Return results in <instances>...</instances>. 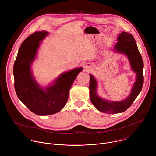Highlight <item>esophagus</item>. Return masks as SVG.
Segmentation results:
<instances>
[{
	"instance_id": "esophagus-1",
	"label": "esophagus",
	"mask_w": 156,
	"mask_h": 156,
	"mask_svg": "<svg viewBox=\"0 0 156 156\" xmlns=\"http://www.w3.org/2000/svg\"><path fill=\"white\" fill-rule=\"evenodd\" d=\"M88 68L87 67V68H86V71H88Z\"/></svg>"
}]
</instances>
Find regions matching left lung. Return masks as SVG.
Segmentation results:
<instances>
[{
	"label": "left lung",
	"instance_id": "left-lung-1",
	"mask_svg": "<svg viewBox=\"0 0 156 156\" xmlns=\"http://www.w3.org/2000/svg\"><path fill=\"white\" fill-rule=\"evenodd\" d=\"M118 42L114 46V51L127 56L130 67L136 73V78L130 95L121 101H109L98 96V83L92 75H90V98L92 104L99 111L108 114L119 113L127 110L132 104L142 90L143 78V61L133 36L126 32H122L117 37Z\"/></svg>",
	"mask_w": 156,
	"mask_h": 156
}]
</instances>
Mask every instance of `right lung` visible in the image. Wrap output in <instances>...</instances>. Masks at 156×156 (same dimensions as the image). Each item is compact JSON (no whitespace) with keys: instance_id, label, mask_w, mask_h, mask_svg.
I'll list each match as a JSON object with an SVG mask.
<instances>
[{"instance_id":"right-lung-1","label":"right lung","mask_w":156,"mask_h":156,"mask_svg":"<svg viewBox=\"0 0 156 156\" xmlns=\"http://www.w3.org/2000/svg\"><path fill=\"white\" fill-rule=\"evenodd\" d=\"M48 32H35L22 43L14 62V87L19 99L37 115L55 114L63 108L68 101L69 90L83 68L63 73L53 83L41 87L34 77L31 65L37 50Z\"/></svg>"}]
</instances>
